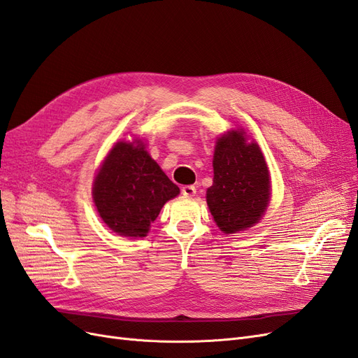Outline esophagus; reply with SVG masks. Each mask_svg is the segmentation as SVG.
<instances>
[{"label": "esophagus", "instance_id": "1", "mask_svg": "<svg viewBox=\"0 0 358 358\" xmlns=\"http://www.w3.org/2000/svg\"><path fill=\"white\" fill-rule=\"evenodd\" d=\"M181 193L186 196V198H193V196L196 194V187L194 186H184L181 189Z\"/></svg>", "mask_w": 358, "mask_h": 358}]
</instances>
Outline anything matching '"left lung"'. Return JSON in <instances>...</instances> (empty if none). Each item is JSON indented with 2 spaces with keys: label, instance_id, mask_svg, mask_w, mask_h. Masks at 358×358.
Masks as SVG:
<instances>
[{
  "label": "left lung",
  "instance_id": "1",
  "mask_svg": "<svg viewBox=\"0 0 358 358\" xmlns=\"http://www.w3.org/2000/svg\"><path fill=\"white\" fill-rule=\"evenodd\" d=\"M214 180L206 203L224 234L245 230L260 220L269 202V171L257 143L232 131L217 141Z\"/></svg>",
  "mask_w": 358,
  "mask_h": 358
}]
</instances>
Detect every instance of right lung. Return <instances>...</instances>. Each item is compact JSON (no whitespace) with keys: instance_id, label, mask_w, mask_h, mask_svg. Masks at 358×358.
Returning <instances> with one entry per match:
<instances>
[{"instance_id":"right-lung-1","label":"right lung","mask_w":358,"mask_h":358,"mask_svg":"<svg viewBox=\"0 0 358 358\" xmlns=\"http://www.w3.org/2000/svg\"><path fill=\"white\" fill-rule=\"evenodd\" d=\"M180 193L144 145L120 141L113 147L94 181L96 210L113 232L143 238L166 201Z\"/></svg>"}]
</instances>
